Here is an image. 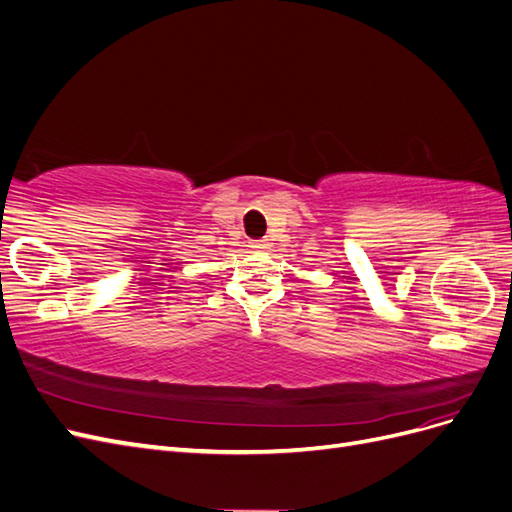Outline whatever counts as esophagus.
Wrapping results in <instances>:
<instances>
[{"instance_id":"1","label":"esophagus","mask_w":512,"mask_h":512,"mask_svg":"<svg viewBox=\"0 0 512 512\" xmlns=\"http://www.w3.org/2000/svg\"><path fill=\"white\" fill-rule=\"evenodd\" d=\"M252 247H254V250H265L267 241L265 239H256V241H252Z\"/></svg>"}]
</instances>
